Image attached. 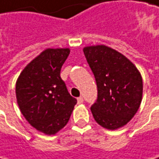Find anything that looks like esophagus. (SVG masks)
Wrapping results in <instances>:
<instances>
[{"instance_id": "esophagus-1", "label": "esophagus", "mask_w": 159, "mask_h": 159, "mask_svg": "<svg viewBox=\"0 0 159 159\" xmlns=\"http://www.w3.org/2000/svg\"><path fill=\"white\" fill-rule=\"evenodd\" d=\"M77 102H78V104H82L83 102H84L83 97H79V98H77Z\"/></svg>"}]
</instances>
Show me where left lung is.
<instances>
[{
	"instance_id": "1",
	"label": "left lung",
	"mask_w": 159,
	"mask_h": 159,
	"mask_svg": "<svg viewBox=\"0 0 159 159\" xmlns=\"http://www.w3.org/2000/svg\"><path fill=\"white\" fill-rule=\"evenodd\" d=\"M83 51L98 89L97 101L90 107L94 120L108 130L122 127L141 103L140 72L127 57L106 45L88 46Z\"/></svg>"
}]
</instances>
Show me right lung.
I'll return each mask as SVG.
<instances>
[{"label": "right lung", "mask_w": 159, "mask_h": 159, "mask_svg": "<svg viewBox=\"0 0 159 159\" xmlns=\"http://www.w3.org/2000/svg\"><path fill=\"white\" fill-rule=\"evenodd\" d=\"M69 54V48L44 50L23 69L16 83L20 112L46 135H54L66 125L77 103L60 77Z\"/></svg>", "instance_id": "1"}]
</instances>
